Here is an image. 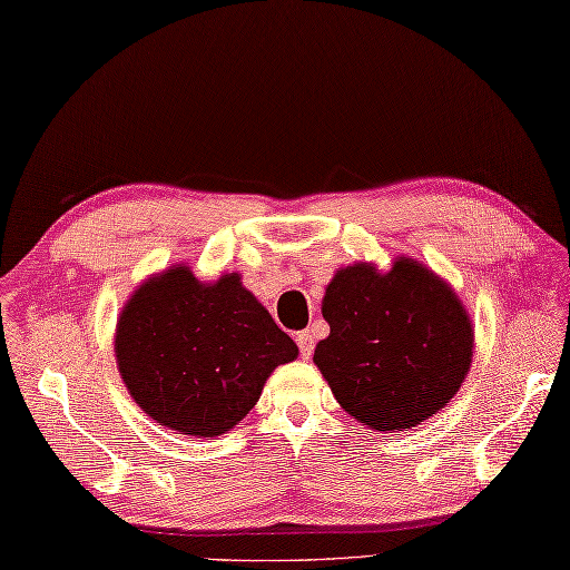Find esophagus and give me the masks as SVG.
Returning a JSON list of instances; mask_svg holds the SVG:
<instances>
[{"label": "esophagus", "instance_id": "34e87169", "mask_svg": "<svg viewBox=\"0 0 570 570\" xmlns=\"http://www.w3.org/2000/svg\"><path fill=\"white\" fill-rule=\"evenodd\" d=\"M295 342H297V346H299V356H302V358H309L312 352H315V334H312L309 330L297 332Z\"/></svg>", "mask_w": 570, "mask_h": 570}]
</instances>
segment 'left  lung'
<instances>
[{"label":"left lung","instance_id":"1","mask_svg":"<svg viewBox=\"0 0 570 570\" xmlns=\"http://www.w3.org/2000/svg\"><path fill=\"white\" fill-rule=\"evenodd\" d=\"M330 336L315 364L334 399L374 431H405L438 413L472 364V324L458 295L421 263L381 275L336 271L322 302Z\"/></svg>","mask_w":570,"mask_h":570}]
</instances>
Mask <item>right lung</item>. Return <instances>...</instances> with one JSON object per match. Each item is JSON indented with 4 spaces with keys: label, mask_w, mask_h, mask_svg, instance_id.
<instances>
[{
    "label": "right lung",
    "mask_w": 570,
    "mask_h": 570,
    "mask_svg": "<svg viewBox=\"0 0 570 570\" xmlns=\"http://www.w3.org/2000/svg\"><path fill=\"white\" fill-rule=\"evenodd\" d=\"M130 396L159 425L214 438L243 421L271 371L297 344L236 273L214 285L189 268L161 273L127 302L115 336Z\"/></svg>",
    "instance_id": "1"
}]
</instances>
